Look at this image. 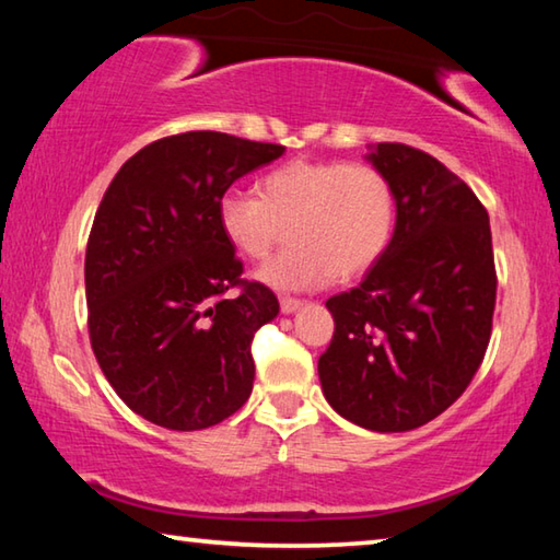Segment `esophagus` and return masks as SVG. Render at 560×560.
<instances>
[{"instance_id":"34e87169","label":"esophagus","mask_w":560,"mask_h":560,"mask_svg":"<svg viewBox=\"0 0 560 560\" xmlns=\"http://www.w3.org/2000/svg\"><path fill=\"white\" fill-rule=\"evenodd\" d=\"M279 306H281L283 314H293V311L301 308V301L299 299H291V296H281L279 299Z\"/></svg>"}]
</instances>
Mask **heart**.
Returning <instances> with one entry per match:
<instances>
[{"mask_svg": "<svg viewBox=\"0 0 560 560\" xmlns=\"http://www.w3.org/2000/svg\"><path fill=\"white\" fill-rule=\"evenodd\" d=\"M395 222L393 183L368 163L289 160L259 177L257 197L226 189L217 200L220 232L244 259L267 257L283 226L289 244L257 273L279 291L360 277L385 254Z\"/></svg>", "mask_w": 560, "mask_h": 560, "instance_id": "obj_1", "label": "heart"}]
</instances>
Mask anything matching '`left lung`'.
Instances as JSON below:
<instances>
[{
  "instance_id": "obj_1",
  "label": "left lung",
  "mask_w": 560,
  "mask_h": 560,
  "mask_svg": "<svg viewBox=\"0 0 560 560\" xmlns=\"http://www.w3.org/2000/svg\"><path fill=\"white\" fill-rule=\"evenodd\" d=\"M393 183L395 234L360 287L330 296L334 338L318 358L326 400L373 432L434 420L485 360L497 306L489 214L438 158L377 143Z\"/></svg>"
}]
</instances>
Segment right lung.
Wrapping results in <instances>:
<instances>
[{
	"instance_id": "obj_1",
	"label": "right lung",
	"mask_w": 560,
	"mask_h": 560,
	"mask_svg": "<svg viewBox=\"0 0 560 560\" xmlns=\"http://www.w3.org/2000/svg\"><path fill=\"white\" fill-rule=\"evenodd\" d=\"M281 155L189 130L138 150L110 179L86 246L89 336L113 390L148 422L205 430L249 400L252 338L279 301L242 277L217 200Z\"/></svg>"
}]
</instances>
